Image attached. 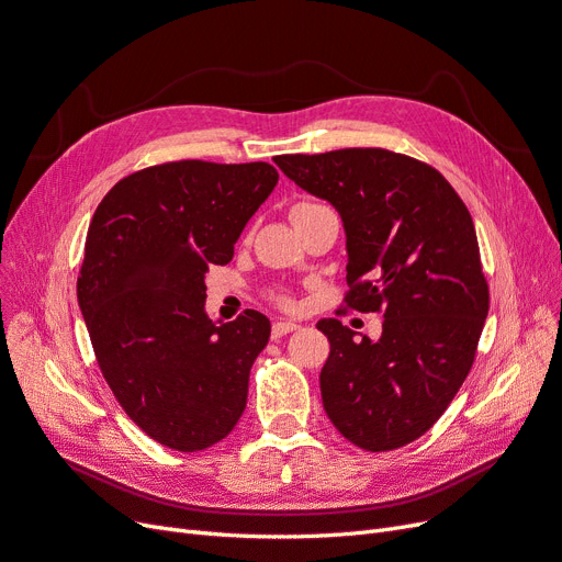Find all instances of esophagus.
Wrapping results in <instances>:
<instances>
[{"label": "esophagus", "instance_id": "obj_1", "mask_svg": "<svg viewBox=\"0 0 562 562\" xmlns=\"http://www.w3.org/2000/svg\"><path fill=\"white\" fill-rule=\"evenodd\" d=\"M295 329H300L297 323L277 321V323L272 325V336H274V339H281V336H285V334H290V331H295Z\"/></svg>", "mask_w": 562, "mask_h": 562}]
</instances>
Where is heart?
Returning <instances> with one entry per match:
<instances>
[{
    "instance_id": "obj_1",
    "label": "heart",
    "mask_w": 562,
    "mask_h": 562,
    "mask_svg": "<svg viewBox=\"0 0 562 562\" xmlns=\"http://www.w3.org/2000/svg\"><path fill=\"white\" fill-rule=\"evenodd\" d=\"M316 207H321V205H313V203H297L293 210H290V218H295V216H300V214H304V212H311V210H316Z\"/></svg>"
}]
</instances>
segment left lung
Wrapping results in <instances>:
<instances>
[{"label": "left lung", "instance_id": "8db88e82", "mask_svg": "<svg viewBox=\"0 0 562 562\" xmlns=\"http://www.w3.org/2000/svg\"><path fill=\"white\" fill-rule=\"evenodd\" d=\"M274 164L339 212L346 304L385 318L378 341L318 321L329 339L325 413L362 450H396L431 429L473 367L488 313L473 218L436 168L390 149L285 154Z\"/></svg>", "mask_w": 562, "mask_h": 562}]
</instances>
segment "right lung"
<instances>
[{"label":"right lung","instance_id":"1","mask_svg":"<svg viewBox=\"0 0 562 562\" xmlns=\"http://www.w3.org/2000/svg\"><path fill=\"white\" fill-rule=\"evenodd\" d=\"M274 166L172 161L112 187L89 223L78 304L97 362L124 413L177 452L226 438L246 408L267 316L216 325L205 313L210 265L274 191Z\"/></svg>","mask_w":562,"mask_h":562}]
</instances>
